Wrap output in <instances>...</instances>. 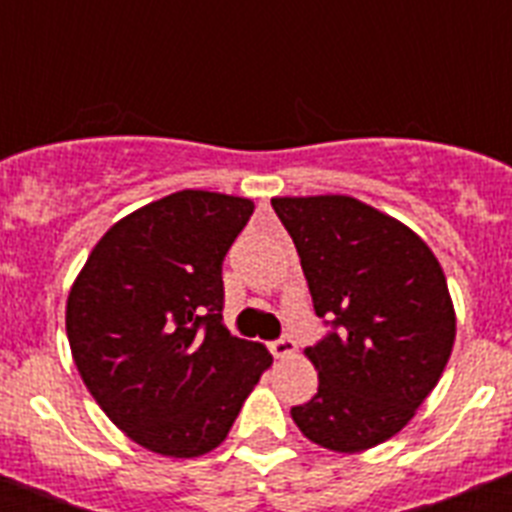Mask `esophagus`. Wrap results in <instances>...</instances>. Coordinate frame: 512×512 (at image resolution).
<instances>
[{
	"mask_svg": "<svg viewBox=\"0 0 512 512\" xmlns=\"http://www.w3.org/2000/svg\"><path fill=\"white\" fill-rule=\"evenodd\" d=\"M271 354L277 356V359H292L297 354V343L289 336H282L279 341L271 343Z\"/></svg>",
	"mask_w": 512,
	"mask_h": 512,
	"instance_id": "esophagus-1",
	"label": "esophagus"
}]
</instances>
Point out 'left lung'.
<instances>
[{"instance_id": "8db88e82", "label": "left lung", "mask_w": 512, "mask_h": 512, "mask_svg": "<svg viewBox=\"0 0 512 512\" xmlns=\"http://www.w3.org/2000/svg\"><path fill=\"white\" fill-rule=\"evenodd\" d=\"M318 318L333 333L305 356L318 395L292 420L323 449L359 454L400 433L441 379L456 338L433 251L395 217L348 194L274 197Z\"/></svg>"}]
</instances>
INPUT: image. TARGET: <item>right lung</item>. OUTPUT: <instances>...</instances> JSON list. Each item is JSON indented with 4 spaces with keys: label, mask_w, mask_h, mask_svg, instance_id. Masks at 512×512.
I'll return each instance as SVG.
<instances>
[{
    "label": "right lung",
    "mask_w": 512,
    "mask_h": 512,
    "mask_svg": "<svg viewBox=\"0 0 512 512\" xmlns=\"http://www.w3.org/2000/svg\"><path fill=\"white\" fill-rule=\"evenodd\" d=\"M251 215L246 197L174 192L117 220L71 284L76 369L107 418L153 454L217 449L274 361L223 325V259Z\"/></svg>",
    "instance_id": "add662e5"
}]
</instances>
